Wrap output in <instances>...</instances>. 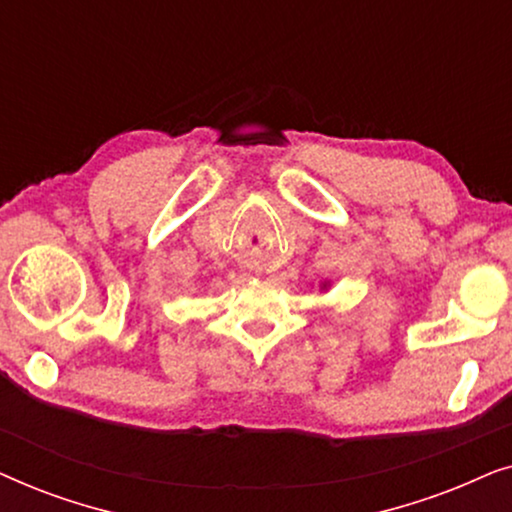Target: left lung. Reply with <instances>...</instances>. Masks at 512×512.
<instances>
[{
  "instance_id": "8db88e82",
  "label": "left lung",
  "mask_w": 512,
  "mask_h": 512,
  "mask_svg": "<svg viewBox=\"0 0 512 512\" xmlns=\"http://www.w3.org/2000/svg\"><path fill=\"white\" fill-rule=\"evenodd\" d=\"M324 286H326V284H324Z\"/></svg>"
}]
</instances>
